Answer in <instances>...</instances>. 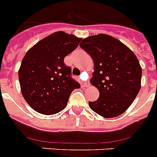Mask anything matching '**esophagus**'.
<instances>
[{
  "label": "esophagus",
  "mask_w": 157,
  "mask_h": 157,
  "mask_svg": "<svg viewBox=\"0 0 157 157\" xmlns=\"http://www.w3.org/2000/svg\"><path fill=\"white\" fill-rule=\"evenodd\" d=\"M82 86H84V87H86V86H88L89 85H90L88 82L82 81Z\"/></svg>",
  "instance_id": "obj_1"
}]
</instances>
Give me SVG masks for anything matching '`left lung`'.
Segmentation results:
<instances>
[{"instance_id": "obj_1", "label": "left lung", "mask_w": 157, "mask_h": 157, "mask_svg": "<svg viewBox=\"0 0 157 157\" xmlns=\"http://www.w3.org/2000/svg\"><path fill=\"white\" fill-rule=\"evenodd\" d=\"M80 47L94 62L90 82L99 90V98L90 101L94 112L113 118L125 112L141 89V67L135 54L115 37L100 34L83 39Z\"/></svg>"}]
</instances>
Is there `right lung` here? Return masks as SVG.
I'll list each match as a JSON object with an SVG mask.
<instances>
[{
  "label": "right lung",
  "instance_id": "1",
  "mask_svg": "<svg viewBox=\"0 0 157 157\" xmlns=\"http://www.w3.org/2000/svg\"><path fill=\"white\" fill-rule=\"evenodd\" d=\"M81 40L65 32H55L27 51L19 67V80L25 101L34 111L56 114L65 109L72 91L80 88L63 59Z\"/></svg>",
  "mask_w": 157,
  "mask_h": 157
}]
</instances>
